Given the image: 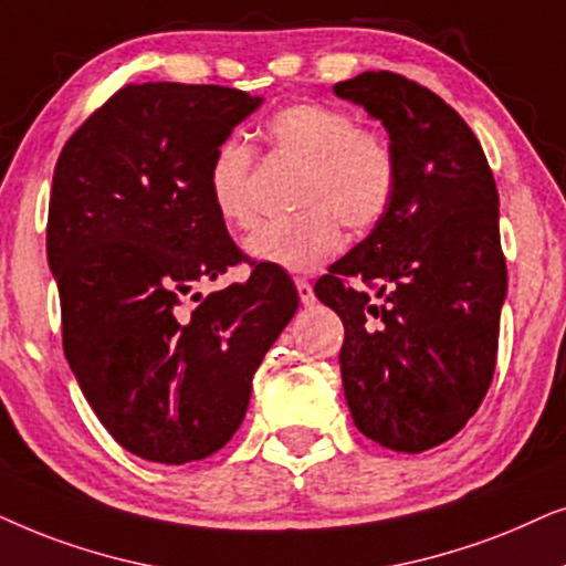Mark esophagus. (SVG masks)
Listing matches in <instances>:
<instances>
[{"instance_id":"esophagus-1","label":"esophagus","mask_w":566,"mask_h":566,"mask_svg":"<svg viewBox=\"0 0 566 566\" xmlns=\"http://www.w3.org/2000/svg\"><path fill=\"white\" fill-rule=\"evenodd\" d=\"M295 287H297V295L303 300V305H313L315 303V292H313V284L307 282V279L297 276L295 279Z\"/></svg>"}]
</instances>
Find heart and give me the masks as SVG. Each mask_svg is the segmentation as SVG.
I'll list each match as a JSON object with an SVG mask.
<instances>
[{"mask_svg": "<svg viewBox=\"0 0 566 566\" xmlns=\"http://www.w3.org/2000/svg\"><path fill=\"white\" fill-rule=\"evenodd\" d=\"M274 153L303 163L290 220L263 224L248 238V253L271 266L305 274L334 259L342 224L367 232L388 214L398 186L396 149L386 134L357 126L349 111L303 101L276 111L266 124ZM207 193L217 217L230 228H253V153L230 137L207 168Z\"/></svg>", "mask_w": 566, "mask_h": 566, "instance_id": "1", "label": "heart"}]
</instances>
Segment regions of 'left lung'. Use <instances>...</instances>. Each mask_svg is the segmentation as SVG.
<instances>
[{"instance_id":"8db88e82","label":"left lung","mask_w":566,"mask_h":566,"mask_svg":"<svg viewBox=\"0 0 566 566\" xmlns=\"http://www.w3.org/2000/svg\"><path fill=\"white\" fill-rule=\"evenodd\" d=\"M334 93L382 120L398 186L315 295L344 323L354 424L396 453H424L461 432L492 386L507 292L500 196L476 134L429 87L361 72Z\"/></svg>"}]
</instances>
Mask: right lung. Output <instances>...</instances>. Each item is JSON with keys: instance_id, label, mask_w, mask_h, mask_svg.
Here are the masks:
<instances>
[{"instance_id": "obj_1", "label": "right lung", "mask_w": 566, "mask_h": 566, "mask_svg": "<svg viewBox=\"0 0 566 566\" xmlns=\"http://www.w3.org/2000/svg\"><path fill=\"white\" fill-rule=\"evenodd\" d=\"M259 105L222 85H126L56 160L46 253L64 357L101 424L145 461L228 446L297 311L287 271L248 259L207 193L214 149ZM240 262L252 266L243 285L200 297Z\"/></svg>"}]
</instances>
